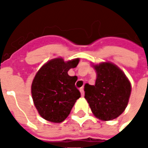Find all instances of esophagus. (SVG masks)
I'll list each match as a JSON object with an SVG mask.
<instances>
[{
    "label": "esophagus",
    "instance_id": "esophagus-1",
    "mask_svg": "<svg viewBox=\"0 0 148 148\" xmlns=\"http://www.w3.org/2000/svg\"><path fill=\"white\" fill-rule=\"evenodd\" d=\"M79 90H80V92H81V94H82V96L84 97V89L82 87V88H80L79 89Z\"/></svg>",
    "mask_w": 148,
    "mask_h": 148
}]
</instances>
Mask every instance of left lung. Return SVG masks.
<instances>
[{
    "mask_svg": "<svg viewBox=\"0 0 148 148\" xmlns=\"http://www.w3.org/2000/svg\"><path fill=\"white\" fill-rule=\"evenodd\" d=\"M97 73L94 86L85 85V98L93 115L101 121H112L125 110L132 86L124 72L112 62L93 65Z\"/></svg>",
    "mask_w": 148,
    "mask_h": 148,
    "instance_id": "1",
    "label": "left lung"
}]
</instances>
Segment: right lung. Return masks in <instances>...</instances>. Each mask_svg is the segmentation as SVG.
<instances>
[{
	"label": "right lung",
	"instance_id": "1",
	"mask_svg": "<svg viewBox=\"0 0 148 148\" xmlns=\"http://www.w3.org/2000/svg\"><path fill=\"white\" fill-rule=\"evenodd\" d=\"M79 58L65 62L57 58L48 61L39 69L32 84L34 105L43 119L61 123L67 117L81 97L75 86L77 77L68 74L71 68L76 67Z\"/></svg>",
	"mask_w": 148,
	"mask_h": 148
}]
</instances>
